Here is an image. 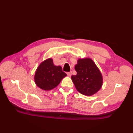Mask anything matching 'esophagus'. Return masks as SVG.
<instances>
[{"label": "esophagus", "mask_w": 133, "mask_h": 133, "mask_svg": "<svg viewBox=\"0 0 133 133\" xmlns=\"http://www.w3.org/2000/svg\"><path fill=\"white\" fill-rule=\"evenodd\" d=\"M67 75L69 76V77H70V76H71V75H72V72H71V71H70V72H67Z\"/></svg>", "instance_id": "obj_1"}]
</instances>
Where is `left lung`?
<instances>
[{
  "instance_id": "obj_1",
  "label": "left lung",
  "mask_w": 133,
  "mask_h": 133,
  "mask_svg": "<svg viewBox=\"0 0 133 133\" xmlns=\"http://www.w3.org/2000/svg\"><path fill=\"white\" fill-rule=\"evenodd\" d=\"M75 70L77 74L72 75L71 79L82 94L92 95L100 90L102 85V77L91 59H79Z\"/></svg>"
}]
</instances>
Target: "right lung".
Segmentation results:
<instances>
[{
    "label": "right lung",
    "instance_id": "right-lung-1",
    "mask_svg": "<svg viewBox=\"0 0 133 133\" xmlns=\"http://www.w3.org/2000/svg\"><path fill=\"white\" fill-rule=\"evenodd\" d=\"M66 76L62 67L55 66L50 58L39 65L35 72V82L39 88L48 91L57 86Z\"/></svg>",
    "mask_w": 133,
    "mask_h": 133
}]
</instances>
